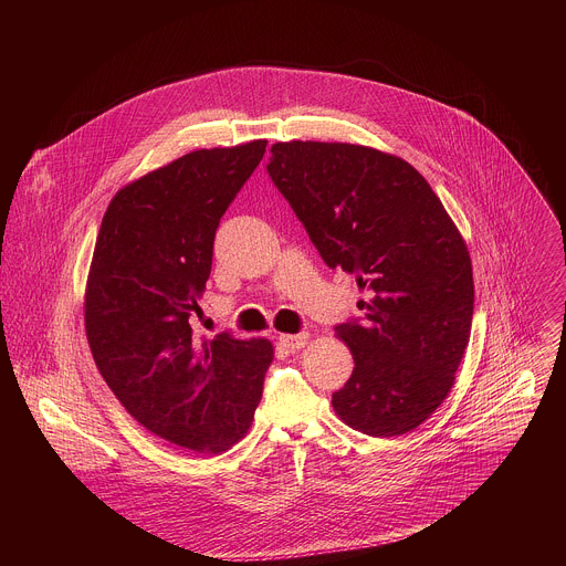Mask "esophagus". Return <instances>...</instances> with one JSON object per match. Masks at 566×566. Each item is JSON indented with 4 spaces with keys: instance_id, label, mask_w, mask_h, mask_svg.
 Masks as SVG:
<instances>
[{
    "instance_id": "obj_1",
    "label": "esophagus",
    "mask_w": 566,
    "mask_h": 566,
    "mask_svg": "<svg viewBox=\"0 0 566 566\" xmlns=\"http://www.w3.org/2000/svg\"><path fill=\"white\" fill-rule=\"evenodd\" d=\"M280 345L282 347H286V349H291V352H295V349H302L304 345H306V340H308V334H282L280 338Z\"/></svg>"
}]
</instances>
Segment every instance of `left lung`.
Returning a JSON list of instances; mask_svg holds the SVG:
<instances>
[{
	"instance_id": "1",
	"label": "left lung",
	"mask_w": 566,
	"mask_h": 566,
	"mask_svg": "<svg viewBox=\"0 0 566 566\" xmlns=\"http://www.w3.org/2000/svg\"><path fill=\"white\" fill-rule=\"evenodd\" d=\"M269 177L329 269L369 293L336 334L354 371L336 415L369 437L421 426L446 400L474 306L465 241L430 184L398 156L349 143L271 147Z\"/></svg>"
}]
</instances>
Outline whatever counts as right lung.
I'll return each instance as SVG.
<instances>
[{"mask_svg":"<svg viewBox=\"0 0 566 566\" xmlns=\"http://www.w3.org/2000/svg\"><path fill=\"white\" fill-rule=\"evenodd\" d=\"M266 140L190 151L112 199L85 295L87 340L109 389L149 432L223 452L253 423L273 345L192 329L219 219Z\"/></svg>","mask_w":566,"mask_h":566,"instance_id":"right-lung-1","label":"right lung"}]
</instances>
